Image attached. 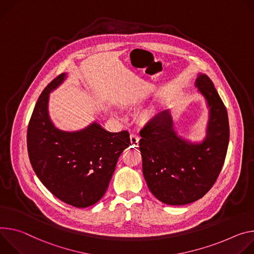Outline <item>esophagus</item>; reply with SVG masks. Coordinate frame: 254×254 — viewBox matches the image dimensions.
Segmentation results:
<instances>
[{
	"label": "esophagus",
	"mask_w": 254,
	"mask_h": 254,
	"mask_svg": "<svg viewBox=\"0 0 254 254\" xmlns=\"http://www.w3.org/2000/svg\"><path fill=\"white\" fill-rule=\"evenodd\" d=\"M139 136L136 134H131L130 135V143L132 147H137L139 145Z\"/></svg>",
	"instance_id": "34e87169"
}]
</instances>
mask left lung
I'll return each instance as SVG.
<instances>
[{
  "mask_svg": "<svg viewBox=\"0 0 254 254\" xmlns=\"http://www.w3.org/2000/svg\"><path fill=\"white\" fill-rule=\"evenodd\" d=\"M194 86L209 110L202 142H190L178 134L171 110L158 113L140 131L144 179L155 198L167 205H187L203 198L215 184L227 153V110L206 74L199 73Z\"/></svg>",
  "mask_w": 254,
  "mask_h": 254,
  "instance_id": "left-lung-1",
  "label": "left lung"
}]
</instances>
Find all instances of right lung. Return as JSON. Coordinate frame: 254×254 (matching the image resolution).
Instances as JSON below:
<instances>
[{
  "instance_id": "right-lung-1",
  "label": "right lung",
  "mask_w": 254,
  "mask_h": 254,
  "mask_svg": "<svg viewBox=\"0 0 254 254\" xmlns=\"http://www.w3.org/2000/svg\"><path fill=\"white\" fill-rule=\"evenodd\" d=\"M66 76L62 73L41 93L28 125L27 148L36 176L48 190L68 205L87 208L105 194L130 137L128 131L112 133L96 121L77 131L55 127L48 112L49 94Z\"/></svg>"
}]
</instances>
